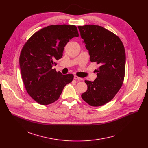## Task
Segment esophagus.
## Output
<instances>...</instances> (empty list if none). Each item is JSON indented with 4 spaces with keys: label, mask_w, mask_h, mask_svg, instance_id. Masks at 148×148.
Returning <instances> with one entry per match:
<instances>
[{
    "label": "esophagus",
    "mask_w": 148,
    "mask_h": 148,
    "mask_svg": "<svg viewBox=\"0 0 148 148\" xmlns=\"http://www.w3.org/2000/svg\"><path fill=\"white\" fill-rule=\"evenodd\" d=\"M74 79H75V80H78V81H81V80L82 79L81 78H80V77H78L77 75H74Z\"/></svg>",
    "instance_id": "esophagus-1"
}]
</instances>
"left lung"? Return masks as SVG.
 I'll list each match as a JSON object with an SVG mask.
<instances>
[{
    "label": "left lung",
    "mask_w": 148,
    "mask_h": 148,
    "mask_svg": "<svg viewBox=\"0 0 148 148\" xmlns=\"http://www.w3.org/2000/svg\"><path fill=\"white\" fill-rule=\"evenodd\" d=\"M88 50L90 61L99 67L94 81L86 80L88 88L82 99L92 107L108 103L121 88L125 77L126 56L122 41L114 33L98 25L78 26Z\"/></svg>",
    "instance_id": "left-lung-1"
}]
</instances>
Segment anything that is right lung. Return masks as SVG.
Returning a JSON list of instances; mask_svg holds the SVG:
<instances>
[{
    "mask_svg": "<svg viewBox=\"0 0 148 148\" xmlns=\"http://www.w3.org/2000/svg\"><path fill=\"white\" fill-rule=\"evenodd\" d=\"M74 25H51L34 33L21 51L19 64L26 91L37 103L49 105L56 101L74 75L62 74L52 67L62 56L70 39L78 37Z\"/></svg>",
    "mask_w": 148,
    "mask_h": 148,
    "instance_id": "1",
    "label": "right lung"
}]
</instances>
